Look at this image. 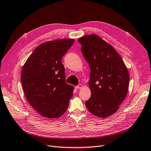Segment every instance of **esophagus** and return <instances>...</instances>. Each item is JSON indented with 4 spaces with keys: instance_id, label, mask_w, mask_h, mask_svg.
I'll return each instance as SVG.
<instances>
[{
    "instance_id": "esophagus-1",
    "label": "esophagus",
    "mask_w": 151,
    "mask_h": 151,
    "mask_svg": "<svg viewBox=\"0 0 151 151\" xmlns=\"http://www.w3.org/2000/svg\"><path fill=\"white\" fill-rule=\"evenodd\" d=\"M82 87H83V86H82V84H79L76 86V89H81Z\"/></svg>"
}]
</instances>
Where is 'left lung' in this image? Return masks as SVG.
<instances>
[{
  "label": "left lung",
  "mask_w": 151,
  "mask_h": 151,
  "mask_svg": "<svg viewBox=\"0 0 151 151\" xmlns=\"http://www.w3.org/2000/svg\"><path fill=\"white\" fill-rule=\"evenodd\" d=\"M78 42L90 67L91 98L88 110L100 118L115 113L128 92L129 75L122 57L112 46L96 35H86Z\"/></svg>",
  "instance_id": "left-lung-1"
}]
</instances>
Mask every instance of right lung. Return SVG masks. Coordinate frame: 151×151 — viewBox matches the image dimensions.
<instances>
[{"mask_svg":"<svg viewBox=\"0 0 151 151\" xmlns=\"http://www.w3.org/2000/svg\"><path fill=\"white\" fill-rule=\"evenodd\" d=\"M74 42L73 39H61L42 43L22 67L21 80L26 98L46 118L62 115L72 97L74 87L65 83L62 58Z\"/></svg>","mask_w":151,"mask_h":151,"instance_id":"1","label":"right lung"}]
</instances>
